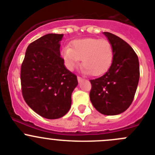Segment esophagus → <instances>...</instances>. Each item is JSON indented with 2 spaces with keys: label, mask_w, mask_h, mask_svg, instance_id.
Segmentation results:
<instances>
[{
  "label": "esophagus",
  "mask_w": 155,
  "mask_h": 155,
  "mask_svg": "<svg viewBox=\"0 0 155 155\" xmlns=\"http://www.w3.org/2000/svg\"><path fill=\"white\" fill-rule=\"evenodd\" d=\"M84 79L83 78H81V77H78V81L79 82H81V81H83Z\"/></svg>",
  "instance_id": "obj_1"
}]
</instances>
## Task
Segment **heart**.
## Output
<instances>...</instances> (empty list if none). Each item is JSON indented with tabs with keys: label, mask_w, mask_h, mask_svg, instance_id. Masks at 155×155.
I'll use <instances>...</instances> for the list:
<instances>
[{
	"label": "heart",
	"mask_w": 155,
	"mask_h": 155,
	"mask_svg": "<svg viewBox=\"0 0 155 155\" xmlns=\"http://www.w3.org/2000/svg\"><path fill=\"white\" fill-rule=\"evenodd\" d=\"M61 56L70 70H73L82 58L83 71L94 76L103 75L113 62V48L110 42L97 38H82L71 42V47H64Z\"/></svg>",
	"instance_id": "1"
}]
</instances>
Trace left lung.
Segmentation results:
<instances>
[{"label":"left lung","instance_id":"left-lung-1","mask_svg":"<svg viewBox=\"0 0 155 155\" xmlns=\"http://www.w3.org/2000/svg\"><path fill=\"white\" fill-rule=\"evenodd\" d=\"M113 48V62L103 76L91 80L90 100L97 111L117 115L131 104L140 78L138 58L124 40L104 32Z\"/></svg>","mask_w":155,"mask_h":155}]
</instances>
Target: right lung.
I'll return each mask as SVG.
<instances>
[{
    "label": "right lung",
    "instance_id": "obj_1",
    "mask_svg": "<svg viewBox=\"0 0 155 155\" xmlns=\"http://www.w3.org/2000/svg\"><path fill=\"white\" fill-rule=\"evenodd\" d=\"M64 35L48 34L28 45L21 65L22 94L40 116L58 119L69 111L71 94L78 84L61 57Z\"/></svg>",
    "mask_w": 155,
    "mask_h": 155
}]
</instances>
